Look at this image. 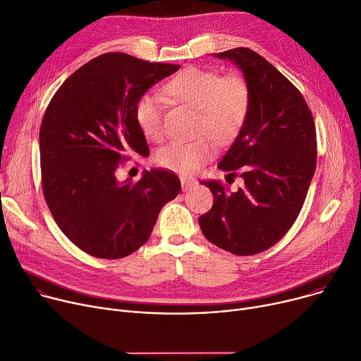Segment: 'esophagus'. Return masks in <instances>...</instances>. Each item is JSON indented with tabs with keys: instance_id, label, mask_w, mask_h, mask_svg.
Wrapping results in <instances>:
<instances>
[{
	"instance_id": "34e87169",
	"label": "esophagus",
	"mask_w": 361,
	"mask_h": 361,
	"mask_svg": "<svg viewBox=\"0 0 361 361\" xmlns=\"http://www.w3.org/2000/svg\"><path fill=\"white\" fill-rule=\"evenodd\" d=\"M180 183H182V190L185 192V190L192 189L197 185V180L192 179V178H182Z\"/></svg>"
}]
</instances>
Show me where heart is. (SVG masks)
Instances as JSON below:
<instances>
[{
  "mask_svg": "<svg viewBox=\"0 0 361 361\" xmlns=\"http://www.w3.org/2000/svg\"><path fill=\"white\" fill-rule=\"evenodd\" d=\"M164 92L198 111L194 141H172L161 147L157 163L180 175L194 173L214 156L217 144H228L238 137L246 122L250 90L239 74L220 75L219 71L189 67L166 84ZM135 119L142 134L153 141L164 135L163 104L159 96L145 93L135 103ZM210 136L208 137L207 135Z\"/></svg>",
  "mask_w": 361,
  "mask_h": 361,
  "instance_id": "1",
  "label": "heart"
}]
</instances>
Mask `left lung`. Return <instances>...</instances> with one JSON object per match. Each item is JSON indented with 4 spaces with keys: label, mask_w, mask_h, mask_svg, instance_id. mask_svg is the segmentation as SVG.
Listing matches in <instances>:
<instances>
[{
    "label": "left lung",
    "mask_w": 361,
    "mask_h": 361,
    "mask_svg": "<svg viewBox=\"0 0 361 361\" xmlns=\"http://www.w3.org/2000/svg\"><path fill=\"white\" fill-rule=\"evenodd\" d=\"M240 68L250 90L243 128L219 163L239 175L236 192L217 180L214 204L198 219L204 236L235 255L247 257L277 243L303 207L316 169V130L302 93L277 68L249 48L213 54Z\"/></svg>",
    "instance_id": "left-lung-1"
}]
</instances>
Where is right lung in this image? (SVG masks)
I'll use <instances>...</instances> for the list:
<instances>
[{
  "label": "right lung",
  "instance_id": "1",
  "mask_svg": "<svg viewBox=\"0 0 361 361\" xmlns=\"http://www.w3.org/2000/svg\"><path fill=\"white\" fill-rule=\"evenodd\" d=\"M179 68L103 54L63 81L48 104L39 133L42 189L63 235L92 257L131 255L179 194V178L161 169L145 171L138 182L116 178L126 154H150L137 100Z\"/></svg>",
  "mask_w": 361,
  "mask_h": 361
}]
</instances>
